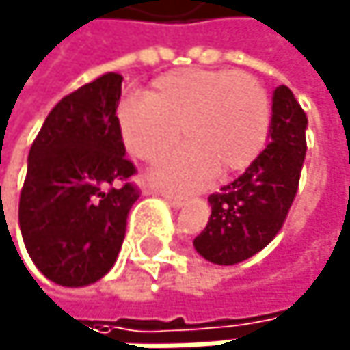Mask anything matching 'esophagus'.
Returning a JSON list of instances; mask_svg holds the SVG:
<instances>
[{
	"mask_svg": "<svg viewBox=\"0 0 350 350\" xmlns=\"http://www.w3.org/2000/svg\"><path fill=\"white\" fill-rule=\"evenodd\" d=\"M161 197H163L174 209H180V207L185 205V199H183V197H174V195H170V193H161Z\"/></svg>",
	"mask_w": 350,
	"mask_h": 350,
	"instance_id": "esophagus-1",
	"label": "esophagus"
}]
</instances>
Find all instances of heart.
I'll return each instance as SVG.
<instances>
[{"mask_svg": "<svg viewBox=\"0 0 350 350\" xmlns=\"http://www.w3.org/2000/svg\"><path fill=\"white\" fill-rule=\"evenodd\" d=\"M118 124L129 153L141 161L163 157L183 129L189 145L155 170V180L193 191L205 187L217 167L232 174L257 159L269 135L271 103L247 72L178 70L159 77L151 97H124Z\"/></svg>", "mask_w": 350, "mask_h": 350, "instance_id": "1", "label": "heart"}]
</instances>
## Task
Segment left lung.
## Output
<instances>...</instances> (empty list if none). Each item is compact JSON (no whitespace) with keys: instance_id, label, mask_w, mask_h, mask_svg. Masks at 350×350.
<instances>
[{"instance_id":"left-lung-1","label":"left lung","mask_w":350,"mask_h":350,"mask_svg":"<svg viewBox=\"0 0 350 350\" xmlns=\"http://www.w3.org/2000/svg\"><path fill=\"white\" fill-rule=\"evenodd\" d=\"M305 131L303 107L293 91L280 85L271 97L269 143L234 183L207 199L211 215L193 241L203 259L217 265L241 263L280 232L299 189Z\"/></svg>"}]
</instances>
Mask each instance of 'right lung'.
<instances>
[{"instance_id":"add662e5","label":"right lung","mask_w":350,"mask_h":350,"mask_svg":"<svg viewBox=\"0 0 350 350\" xmlns=\"http://www.w3.org/2000/svg\"><path fill=\"white\" fill-rule=\"evenodd\" d=\"M120 95L116 72L66 95L29 153L20 232L33 263L59 286H89L113 267L139 199L116 116Z\"/></svg>"}]
</instances>
